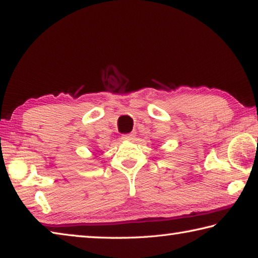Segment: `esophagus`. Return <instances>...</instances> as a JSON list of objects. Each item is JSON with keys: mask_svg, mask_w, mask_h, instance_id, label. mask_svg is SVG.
I'll use <instances>...</instances> for the list:
<instances>
[{"mask_svg": "<svg viewBox=\"0 0 258 258\" xmlns=\"http://www.w3.org/2000/svg\"><path fill=\"white\" fill-rule=\"evenodd\" d=\"M135 137V133L134 132H131V133H127V134H123V140H127V141H131V140H133Z\"/></svg>", "mask_w": 258, "mask_h": 258, "instance_id": "1", "label": "esophagus"}]
</instances>
